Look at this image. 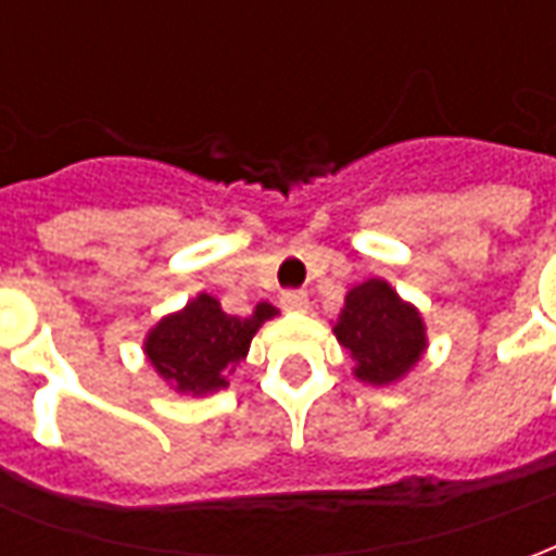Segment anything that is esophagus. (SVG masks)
I'll list each match as a JSON object with an SVG mask.
<instances>
[{
	"instance_id": "obj_1",
	"label": "esophagus",
	"mask_w": 556,
	"mask_h": 556,
	"mask_svg": "<svg viewBox=\"0 0 556 556\" xmlns=\"http://www.w3.org/2000/svg\"><path fill=\"white\" fill-rule=\"evenodd\" d=\"M279 306H282L286 313H306V309H309V298H306V291H282Z\"/></svg>"
}]
</instances>
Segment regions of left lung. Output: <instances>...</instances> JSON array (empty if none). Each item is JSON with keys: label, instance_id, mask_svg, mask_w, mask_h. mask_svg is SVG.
Returning a JSON list of instances; mask_svg holds the SVG:
<instances>
[{"label": "left lung", "instance_id": "left-lung-1", "mask_svg": "<svg viewBox=\"0 0 556 556\" xmlns=\"http://www.w3.org/2000/svg\"><path fill=\"white\" fill-rule=\"evenodd\" d=\"M333 337L354 361V378L387 387L402 381L429 349L426 321L387 279H366L345 294Z\"/></svg>", "mask_w": 556, "mask_h": 556}]
</instances>
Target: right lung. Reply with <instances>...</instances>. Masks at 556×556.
<instances>
[{"mask_svg": "<svg viewBox=\"0 0 556 556\" xmlns=\"http://www.w3.org/2000/svg\"><path fill=\"white\" fill-rule=\"evenodd\" d=\"M277 306L255 303L250 315L223 313L217 298L195 294L178 313L160 318L148 330L142 351L154 372L181 396H207L229 387L231 372L247 357L258 327L270 321Z\"/></svg>", "mask_w": 556, "mask_h": 556, "instance_id": "right-lung-1", "label": "right lung"}]
</instances>
